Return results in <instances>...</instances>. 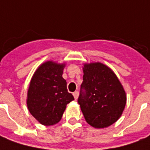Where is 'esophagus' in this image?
<instances>
[{"mask_svg": "<svg viewBox=\"0 0 150 150\" xmlns=\"http://www.w3.org/2000/svg\"><path fill=\"white\" fill-rule=\"evenodd\" d=\"M73 95V96H74V99H75V100H77V98H78V95H79L78 91H74Z\"/></svg>", "mask_w": 150, "mask_h": 150, "instance_id": "34e87169", "label": "esophagus"}]
</instances>
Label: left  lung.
Segmentation results:
<instances>
[{
    "mask_svg": "<svg viewBox=\"0 0 150 150\" xmlns=\"http://www.w3.org/2000/svg\"><path fill=\"white\" fill-rule=\"evenodd\" d=\"M83 81L77 102L86 122L95 128H105L119 119L127 103L120 81L108 66L85 64Z\"/></svg>",
    "mask_w": 150,
    "mask_h": 150,
    "instance_id": "1",
    "label": "left lung"
}]
</instances>
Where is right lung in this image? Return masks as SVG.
Returning a JSON list of instances; mask_svg holds the SVG:
<instances>
[{
	"mask_svg": "<svg viewBox=\"0 0 150 150\" xmlns=\"http://www.w3.org/2000/svg\"><path fill=\"white\" fill-rule=\"evenodd\" d=\"M65 64L46 61L34 73L28 91L27 105L30 113L44 126L61 120L67 105L74 100L63 78Z\"/></svg>",
	"mask_w": 150,
	"mask_h": 150,
	"instance_id": "obj_1",
	"label": "right lung"
}]
</instances>
